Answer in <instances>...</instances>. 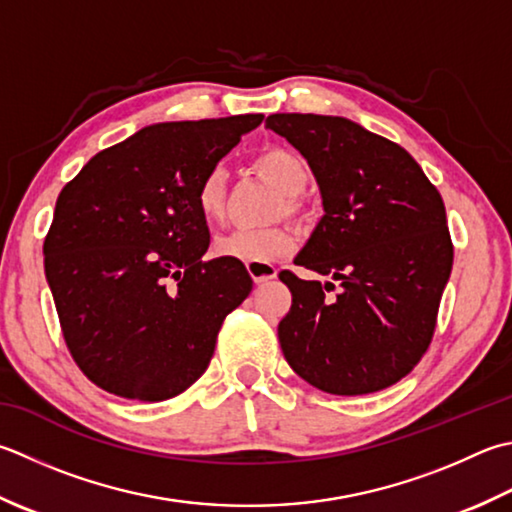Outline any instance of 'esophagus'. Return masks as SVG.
<instances>
[{
    "instance_id": "34e87169",
    "label": "esophagus",
    "mask_w": 512,
    "mask_h": 512,
    "mask_svg": "<svg viewBox=\"0 0 512 512\" xmlns=\"http://www.w3.org/2000/svg\"><path fill=\"white\" fill-rule=\"evenodd\" d=\"M246 268H248V273H250V277H253V282H255L257 286L268 284L270 279L277 277V268H275L273 264L250 262V264H246Z\"/></svg>"
}]
</instances>
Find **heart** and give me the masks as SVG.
I'll list each match as a JSON object with an SVG mask.
<instances>
[{"label": "heart", "instance_id": "obj_1", "mask_svg": "<svg viewBox=\"0 0 512 512\" xmlns=\"http://www.w3.org/2000/svg\"><path fill=\"white\" fill-rule=\"evenodd\" d=\"M255 170L266 182L282 190V202L277 204V215L302 217L304 199L302 193L310 182V170L306 159L286 146H266L259 150ZM195 206L208 224H224L228 217V188L226 173L222 168H213L199 179L195 188ZM295 246L293 230L288 226H268L253 230H233V233L215 239L213 253L235 262H273V259L290 253Z\"/></svg>", "mask_w": 512, "mask_h": 512}]
</instances>
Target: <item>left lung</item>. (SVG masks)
<instances>
[{
    "mask_svg": "<svg viewBox=\"0 0 512 512\" xmlns=\"http://www.w3.org/2000/svg\"><path fill=\"white\" fill-rule=\"evenodd\" d=\"M313 170L324 217L295 264L340 282L279 279L293 304L277 335L295 373L330 395H368L397 384L430 346L453 268L439 190L406 150L346 117L277 113Z\"/></svg>",
    "mask_w": 512,
    "mask_h": 512,
    "instance_id": "obj_1",
    "label": "left lung"
}]
</instances>
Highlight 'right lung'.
Listing matches in <instances>:
<instances>
[{"instance_id":"1","label":"right lung","mask_w":512,"mask_h":512,"mask_svg":"<svg viewBox=\"0 0 512 512\" xmlns=\"http://www.w3.org/2000/svg\"><path fill=\"white\" fill-rule=\"evenodd\" d=\"M264 115L146 126L62 188L44 268L64 342L95 386L164 402L193 386L253 279L210 259L195 188Z\"/></svg>"}]
</instances>
